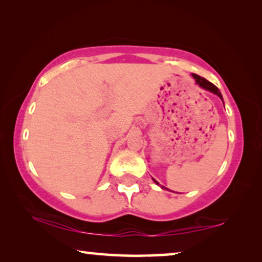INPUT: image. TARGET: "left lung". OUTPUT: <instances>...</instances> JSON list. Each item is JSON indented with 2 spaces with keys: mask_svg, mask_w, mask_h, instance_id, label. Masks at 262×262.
<instances>
[{
  "mask_svg": "<svg viewBox=\"0 0 262 262\" xmlns=\"http://www.w3.org/2000/svg\"><path fill=\"white\" fill-rule=\"evenodd\" d=\"M192 76L194 77V79H195V83H196L199 86L202 88V89H205V90H207V91L212 92V94H215L216 96H219L220 98H221V100L223 101V97H222L220 90H219V89H217V86H215V85H214V84L210 83L209 81H207L206 78H203V77H201V76H199V75H196V74H192ZM223 104H224V103H223ZM152 180H154L155 183H156L157 185H159V183H158L157 180H155L154 178H152ZM159 186H161V185H159ZM161 187H162L163 189H167L166 187H164V186H161Z\"/></svg>",
  "mask_w": 262,
  "mask_h": 262,
  "instance_id": "left-lung-1",
  "label": "left lung"
}]
</instances>
